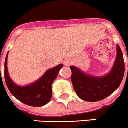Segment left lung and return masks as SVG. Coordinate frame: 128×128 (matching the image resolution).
I'll list each match as a JSON object with an SVG mask.
<instances>
[{
    "label": "left lung",
    "mask_w": 128,
    "mask_h": 128,
    "mask_svg": "<svg viewBox=\"0 0 128 128\" xmlns=\"http://www.w3.org/2000/svg\"><path fill=\"white\" fill-rule=\"evenodd\" d=\"M71 81L76 94L80 98L88 102L104 99L114 92L121 84L125 70L123 54L117 45V56L112 70L103 77L85 74L76 67L70 66Z\"/></svg>",
    "instance_id": "left-lung-1"
}]
</instances>
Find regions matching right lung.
<instances>
[{
    "mask_svg": "<svg viewBox=\"0 0 128 128\" xmlns=\"http://www.w3.org/2000/svg\"><path fill=\"white\" fill-rule=\"evenodd\" d=\"M7 58L8 54L4 62V79L11 94L19 101L30 106H42L49 102L52 96V82L57 77L59 70L63 67V65L60 64L48 70L34 83L26 86H19L14 84L9 77L6 65Z\"/></svg>",
    "mask_w": 128,
    "mask_h": 128,
    "instance_id": "obj_1",
    "label": "right lung"
}]
</instances>
